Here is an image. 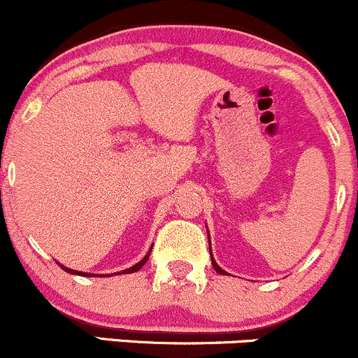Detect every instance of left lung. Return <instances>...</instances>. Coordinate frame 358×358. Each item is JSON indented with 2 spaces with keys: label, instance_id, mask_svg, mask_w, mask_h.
Here are the masks:
<instances>
[{
  "label": "left lung",
  "instance_id": "1",
  "mask_svg": "<svg viewBox=\"0 0 358 358\" xmlns=\"http://www.w3.org/2000/svg\"><path fill=\"white\" fill-rule=\"evenodd\" d=\"M208 240H210V235H208ZM210 255H211V264H213V267H215V271L218 272V274H222V275H230L228 274L227 271H223L222 267L218 266V264H216V260H215V257H213V254H211V240H210Z\"/></svg>",
  "mask_w": 358,
  "mask_h": 358
}]
</instances>
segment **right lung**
Returning a JSON list of instances; mask_svg holds the SVG:
<instances>
[{"label": "right lung", "instance_id": "right-lung-1", "mask_svg": "<svg viewBox=\"0 0 358 358\" xmlns=\"http://www.w3.org/2000/svg\"><path fill=\"white\" fill-rule=\"evenodd\" d=\"M150 252H152V247L148 248V252L145 254V257H143L142 260H140V262H136L135 266H131L130 268H125V271H122V272H115V275L116 274H131V272H136V271H140V268H142L143 266H145V262L148 260V255H150ZM59 264V262H57ZM60 267L64 268V271L66 272H69V274H74V275H86V277H94V275H99V274H87V272H81V271H72V268H69V267H66V266H62V264H59ZM104 277H110V274H103ZM103 275H99V277H103Z\"/></svg>", "mask_w": 358, "mask_h": 358}]
</instances>
